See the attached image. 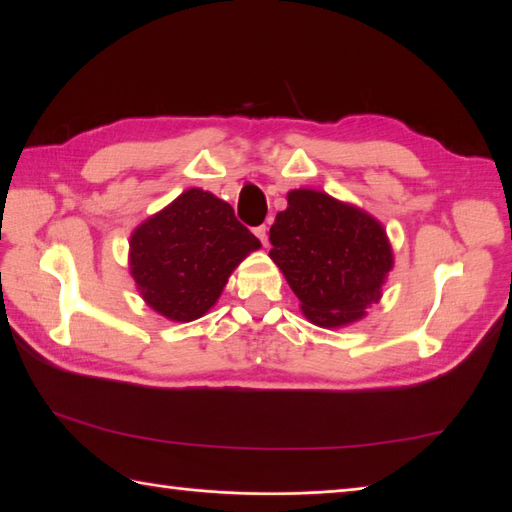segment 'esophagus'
I'll use <instances>...</instances> for the list:
<instances>
[{
  "instance_id": "34e87169",
  "label": "esophagus",
  "mask_w": 512,
  "mask_h": 512,
  "mask_svg": "<svg viewBox=\"0 0 512 512\" xmlns=\"http://www.w3.org/2000/svg\"><path fill=\"white\" fill-rule=\"evenodd\" d=\"M254 235L262 241V245H269V229H267V224H260V227H256Z\"/></svg>"
}]
</instances>
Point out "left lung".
<instances>
[{"mask_svg": "<svg viewBox=\"0 0 512 512\" xmlns=\"http://www.w3.org/2000/svg\"><path fill=\"white\" fill-rule=\"evenodd\" d=\"M269 239V256L298 296L302 313L321 327L361 319L380 300L393 269L382 224L321 191H290Z\"/></svg>", "mask_w": 512, "mask_h": 512, "instance_id": "obj_1", "label": "left lung"}]
</instances>
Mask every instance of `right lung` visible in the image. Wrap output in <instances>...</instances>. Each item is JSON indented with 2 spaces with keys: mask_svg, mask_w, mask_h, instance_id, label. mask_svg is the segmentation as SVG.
I'll use <instances>...</instances> for the list:
<instances>
[{
  "mask_svg": "<svg viewBox=\"0 0 512 512\" xmlns=\"http://www.w3.org/2000/svg\"><path fill=\"white\" fill-rule=\"evenodd\" d=\"M260 241L227 201L189 189L130 237V273L153 311L170 321L206 315L237 264Z\"/></svg>",
  "mask_w": 512,
  "mask_h": 512,
  "instance_id": "add662e5",
  "label": "right lung"
}]
</instances>
